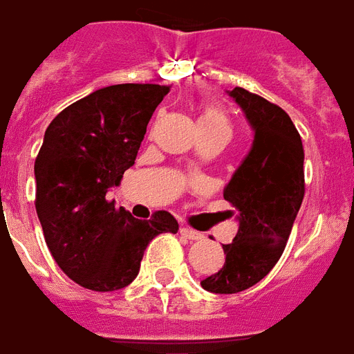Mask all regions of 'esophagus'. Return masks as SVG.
Segmentation results:
<instances>
[{"instance_id": "1", "label": "esophagus", "mask_w": 354, "mask_h": 354, "mask_svg": "<svg viewBox=\"0 0 354 354\" xmlns=\"http://www.w3.org/2000/svg\"><path fill=\"white\" fill-rule=\"evenodd\" d=\"M180 235L187 237L188 241H199V239H203V235L199 231H194L190 227H180Z\"/></svg>"}]
</instances>
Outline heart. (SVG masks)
<instances>
[{"label": "heart", "mask_w": 354, "mask_h": 354, "mask_svg": "<svg viewBox=\"0 0 354 354\" xmlns=\"http://www.w3.org/2000/svg\"><path fill=\"white\" fill-rule=\"evenodd\" d=\"M201 123H216V124H225V127H227L224 115H222V113H218V111H214V110L203 111V113H201V117H199V124Z\"/></svg>", "instance_id": "obj_1"}]
</instances>
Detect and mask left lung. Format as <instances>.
I'll list each match as a JSON object with an SVG mask.
<instances>
[{"label": "left lung", "instance_id": "8db88e82", "mask_svg": "<svg viewBox=\"0 0 354 354\" xmlns=\"http://www.w3.org/2000/svg\"><path fill=\"white\" fill-rule=\"evenodd\" d=\"M227 95L241 106L254 140L224 188V199L237 209V235L222 244L220 270L201 281L218 295L244 291L272 270L304 198V149L291 117L243 87Z\"/></svg>", "mask_w": 354, "mask_h": 354}]
</instances>
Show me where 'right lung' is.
I'll use <instances>...</instances> for the list:
<instances>
[{
	"label": "right lung",
	"instance_id": "add662e5",
	"mask_svg": "<svg viewBox=\"0 0 354 354\" xmlns=\"http://www.w3.org/2000/svg\"><path fill=\"white\" fill-rule=\"evenodd\" d=\"M169 86L117 84L61 111L35 160L37 216L55 263L91 291L134 281L143 252L160 233H177L169 212L136 220L106 194L134 166L149 119Z\"/></svg>",
	"mask_w": 354,
	"mask_h": 354
}]
</instances>
